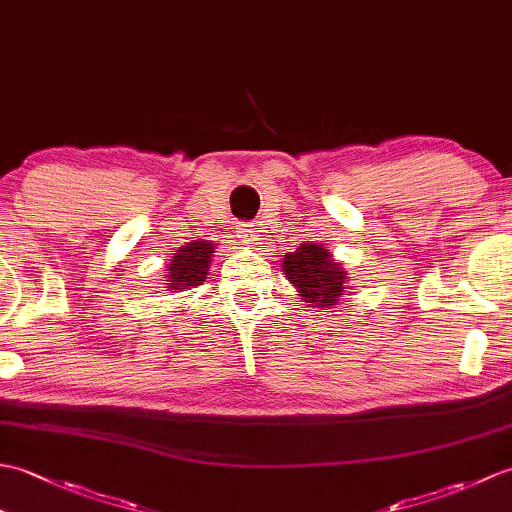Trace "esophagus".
Segmentation results:
<instances>
[{
	"mask_svg": "<svg viewBox=\"0 0 512 512\" xmlns=\"http://www.w3.org/2000/svg\"><path fill=\"white\" fill-rule=\"evenodd\" d=\"M237 233H239V237H244V242L257 244V239L262 237V228H259V224H255V222H244L237 226Z\"/></svg>",
	"mask_w": 512,
	"mask_h": 512,
	"instance_id": "esophagus-1",
	"label": "esophagus"
}]
</instances>
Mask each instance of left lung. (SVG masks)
Here are the masks:
<instances>
[{"mask_svg":"<svg viewBox=\"0 0 512 512\" xmlns=\"http://www.w3.org/2000/svg\"><path fill=\"white\" fill-rule=\"evenodd\" d=\"M281 270L310 308H332L345 292L347 270L321 244H301L284 255Z\"/></svg>","mask_w":512,"mask_h":512,"instance_id":"obj_1","label":"left lung"}]
</instances>
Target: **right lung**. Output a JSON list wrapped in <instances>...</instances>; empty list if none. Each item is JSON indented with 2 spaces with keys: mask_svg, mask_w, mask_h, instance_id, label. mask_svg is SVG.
I'll use <instances>...</instances> for the list:
<instances>
[{
  "mask_svg": "<svg viewBox=\"0 0 512 512\" xmlns=\"http://www.w3.org/2000/svg\"><path fill=\"white\" fill-rule=\"evenodd\" d=\"M215 253L213 242H189L187 246H180L173 257L169 259V275L167 288L173 292H182L200 286L202 281L209 275L211 257Z\"/></svg>",
  "mask_w": 512,
  "mask_h": 512,
  "instance_id": "obj_1",
  "label": "right lung"
}]
</instances>
